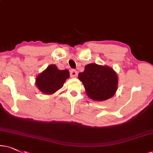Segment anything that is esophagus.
Wrapping results in <instances>:
<instances>
[{"label":"esophagus","mask_w":153,"mask_h":153,"mask_svg":"<svg viewBox=\"0 0 153 153\" xmlns=\"http://www.w3.org/2000/svg\"><path fill=\"white\" fill-rule=\"evenodd\" d=\"M70 76L71 77H76L77 76V71L76 70H74V69H71L70 70Z\"/></svg>","instance_id":"esophagus-1"}]
</instances>
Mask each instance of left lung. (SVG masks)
Here are the masks:
<instances>
[{"mask_svg":"<svg viewBox=\"0 0 153 153\" xmlns=\"http://www.w3.org/2000/svg\"><path fill=\"white\" fill-rule=\"evenodd\" d=\"M79 79L84 84L88 97L94 101L111 99L118 88L117 74L108 66L88 64L79 74Z\"/></svg>","mask_w":153,"mask_h":153,"instance_id":"left-lung-1","label":"left lung"}]
</instances>
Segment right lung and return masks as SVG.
<instances>
[{
  "label": "right lung",
  "instance_id": "1",
  "mask_svg": "<svg viewBox=\"0 0 153 153\" xmlns=\"http://www.w3.org/2000/svg\"><path fill=\"white\" fill-rule=\"evenodd\" d=\"M69 77V72L67 69L59 70L55 65H51L37 75L35 84L41 92L52 94L63 86Z\"/></svg>",
  "mask_w": 153,
  "mask_h": 153
}]
</instances>
